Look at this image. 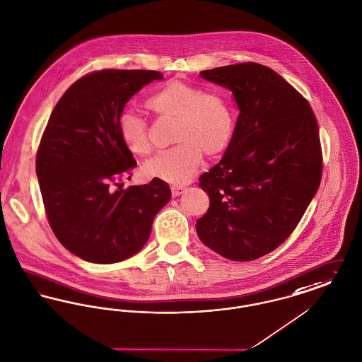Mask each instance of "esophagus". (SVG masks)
I'll return each instance as SVG.
<instances>
[{"mask_svg": "<svg viewBox=\"0 0 362 362\" xmlns=\"http://www.w3.org/2000/svg\"><path fill=\"white\" fill-rule=\"evenodd\" d=\"M185 192H187V188H184V187H172L173 197L181 196V194L185 193Z\"/></svg>", "mask_w": 362, "mask_h": 362, "instance_id": "1", "label": "esophagus"}]
</instances>
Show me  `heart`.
I'll return each instance as SVG.
<instances>
[{"label":"heart","mask_w":362,"mask_h":362,"mask_svg":"<svg viewBox=\"0 0 362 362\" xmlns=\"http://www.w3.org/2000/svg\"><path fill=\"white\" fill-rule=\"evenodd\" d=\"M153 113L175 118L170 150L156 153L143 173L172 185L189 182L199 170L203 153L218 156L228 150L235 132V110L228 96L181 80H170L147 99ZM118 131L125 146L137 155L151 150L147 119L134 109L118 115Z\"/></svg>","instance_id":"b5f03b06"}]
</instances>
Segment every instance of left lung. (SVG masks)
Returning <instances> with one entry per match:
<instances>
[{
	"label": "left lung",
	"mask_w": 362,
	"mask_h": 362,
	"mask_svg": "<svg viewBox=\"0 0 362 362\" xmlns=\"http://www.w3.org/2000/svg\"><path fill=\"white\" fill-rule=\"evenodd\" d=\"M200 76L228 88L240 115L223 158L199 178L209 209L196 231L218 255L250 262L285 243L319 189L317 121L304 96L264 65L234 64Z\"/></svg>",
	"instance_id": "8db88e82"
}]
</instances>
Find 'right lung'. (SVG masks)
I'll return each instance as SVG.
<instances>
[{
    "label": "right lung",
    "mask_w": 362,
    "mask_h": 362,
    "mask_svg": "<svg viewBox=\"0 0 362 362\" xmlns=\"http://www.w3.org/2000/svg\"><path fill=\"white\" fill-rule=\"evenodd\" d=\"M156 71L103 69L75 81L49 118L37 153V175L49 225L62 247L96 264L122 262L146 245L168 182L122 189L136 166L118 115ZM131 178V177H128Z\"/></svg>",
    "instance_id": "obj_1"
}]
</instances>
